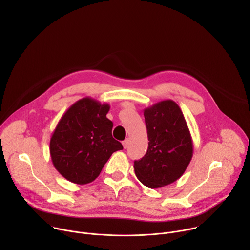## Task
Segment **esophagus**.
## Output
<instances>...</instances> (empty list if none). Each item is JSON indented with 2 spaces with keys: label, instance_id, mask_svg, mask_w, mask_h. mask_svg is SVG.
I'll use <instances>...</instances> for the list:
<instances>
[{
  "label": "esophagus",
  "instance_id": "1",
  "mask_svg": "<svg viewBox=\"0 0 250 250\" xmlns=\"http://www.w3.org/2000/svg\"><path fill=\"white\" fill-rule=\"evenodd\" d=\"M128 145H129V139H128V138H125V139L123 141V146H124V148H127V147H128Z\"/></svg>",
  "mask_w": 250,
  "mask_h": 250
}]
</instances>
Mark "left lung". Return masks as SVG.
Returning <instances> with one entry per match:
<instances>
[{
  "mask_svg": "<svg viewBox=\"0 0 250 250\" xmlns=\"http://www.w3.org/2000/svg\"><path fill=\"white\" fill-rule=\"evenodd\" d=\"M148 148L134 161L137 179L156 189L169 185L183 175L193 156V141L184 115L172 100L154 104L145 110Z\"/></svg>",
  "mask_w": 250,
  "mask_h": 250,
  "instance_id": "left-lung-1",
  "label": "left lung"
}]
</instances>
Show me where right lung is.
Here are the masks:
<instances>
[{
	"label": "right lung",
	"mask_w": 250,
	"mask_h": 250,
	"mask_svg": "<svg viewBox=\"0 0 250 250\" xmlns=\"http://www.w3.org/2000/svg\"><path fill=\"white\" fill-rule=\"evenodd\" d=\"M109 111V104L86 97L71 105L58 122L49 150L54 167L68 181L93 182L111 155L124 148L112 135Z\"/></svg>",
	"instance_id": "obj_1"
}]
</instances>
